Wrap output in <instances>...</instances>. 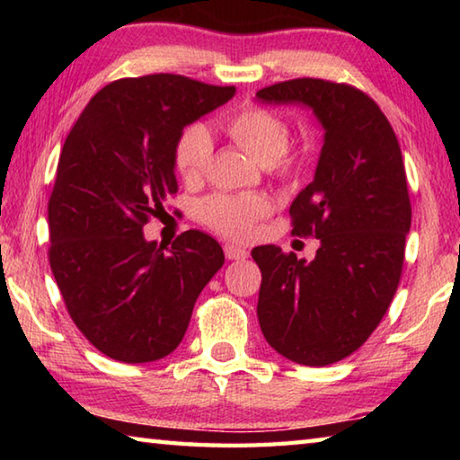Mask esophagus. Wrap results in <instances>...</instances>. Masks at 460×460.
<instances>
[{"label": "esophagus", "mask_w": 460, "mask_h": 460, "mask_svg": "<svg viewBox=\"0 0 460 460\" xmlns=\"http://www.w3.org/2000/svg\"><path fill=\"white\" fill-rule=\"evenodd\" d=\"M225 258H227V260H245V258H249V252L245 247L227 243V245H225Z\"/></svg>", "instance_id": "1"}]
</instances>
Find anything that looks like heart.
I'll list each match as a JSON object with an SVG mask.
<instances>
[{
    "instance_id": "1",
    "label": "heart",
    "mask_w": 460,
    "mask_h": 460,
    "mask_svg": "<svg viewBox=\"0 0 460 460\" xmlns=\"http://www.w3.org/2000/svg\"><path fill=\"white\" fill-rule=\"evenodd\" d=\"M223 129L233 142L253 155L260 164L290 174L296 155L288 154L290 128L278 113L263 107H243L223 121ZM213 155V137L207 128L189 126L176 139L174 168L184 182L199 181ZM270 213V200L253 192H217L200 200L199 217L225 237L243 239L255 223Z\"/></svg>"
}]
</instances>
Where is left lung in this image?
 Listing matches in <instances>:
<instances>
[{
  "mask_svg": "<svg viewBox=\"0 0 460 460\" xmlns=\"http://www.w3.org/2000/svg\"><path fill=\"white\" fill-rule=\"evenodd\" d=\"M261 103L305 105L324 129L314 181L290 205L294 235L321 241L313 261L260 245V326L286 359L324 367L357 351L398 290L411 207L402 150L376 101L351 84L294 79Z\"/></svg>",
  "mask_w": 460,
  "mask_h": 460,
  "instance_id": "obj_1",
  "label": "left lung"
}]
</instances>
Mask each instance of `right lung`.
I'll list each match as a JSON object with an SVG mask.
<instances>
[{"mask_svg": "<svg viewBox=\"0 0 460 460\" xmlns=\"http://www.w3.org/2000/svg\"><path fill=\"white\" fill-rule=\"evenodd\" d=\"M233 95L235 87L168 73L113 81L62 146L49 200L50 268L73 323L115 361L172 353L225 263L207 233L184 231L168 249L142 229L178 190V136Z\"/></svg>", "mask_w": 460, "mask_h": 460, "instance_id": "right-lung-1", "label": "right lung"}]
</instances>
